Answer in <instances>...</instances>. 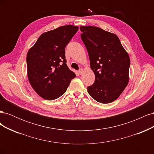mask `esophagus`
Returning <instances> with one entry per match:
<instances>
[{
	"mask_svg": "<svg viewBox=\"0 0 154 154\" xmlns=\"http://www.w3.org/2000/svg\"><path fill=\"white\" fill-rule=\"evenodd\" d=\"M83 69L80 68V69H79V71H78V74H80V75H81V74H82V73H83Z\"/></svg>",
	"mask_w": 154,
	"mask_h": 154,
	"instance_id": "obj_1",
	"label": "esophagus"
}]
</instances>
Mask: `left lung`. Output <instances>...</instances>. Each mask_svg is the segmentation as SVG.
<instances>
[{"label":"left lung","mask_w":154,"mask_h":154,"mask_svg":"<svg viewBox=\"0 0 154 154\" xmlns=\"http://www.w3.org/2000/svg\"><path fill=\"white\" fill-rule=\"evenodd\" d=\"M95 81L88 94L101 103L115 101L127 86L130 60L117 35L94 26H81Z\"/></svg>","instance_id":"1"}]
</instances>
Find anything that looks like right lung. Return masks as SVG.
I'll return each mask as SVG.
<instances>
[{
	"mask_svg": "<svg viewBox=\"0 0 154 154\" xmlns=\"http://www.w3.org/2000/svg\"><path fill=\"white\" fill-rule=\"evenodd\" d=\"M78 27L67 25L42 34L27 54V76L40 97L53 100L63 95L76 74L66 64V45Z\"/></svg>",
	"mask_w": 154,
	"mask_h": 154,
	"instance_id": "1",
	"label": "right lung"
}]
</instances>
